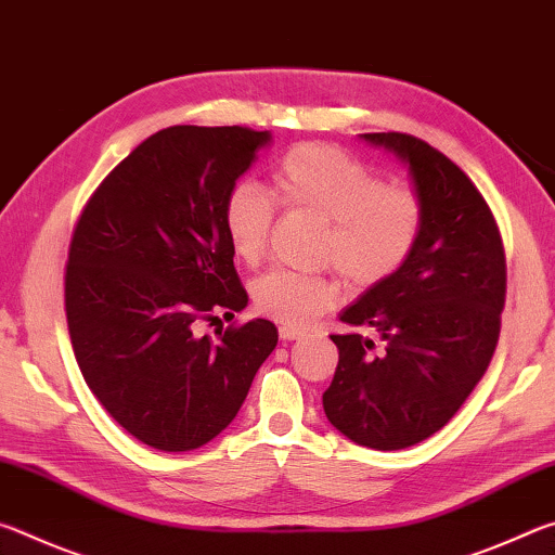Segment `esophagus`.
Instances as JSON below:
<instances>
[{
  "label": "esophagus",
  "mask_w": 555,
  "mask_h": 555,
  "mask_svg": "<svg viewBox=\"0 0 555 555\" xmlns=\"http://www.w3.org/2000/svg\"><path fill=\"white\" fill-rule=\"evenodd\" d=\"M279 335H281V340H298V337H300V335H304V333H300V331H298V327H288V325H281V327H279Z\"/></svg>",
  "instance_id": "obj_1"
}]
</instances>
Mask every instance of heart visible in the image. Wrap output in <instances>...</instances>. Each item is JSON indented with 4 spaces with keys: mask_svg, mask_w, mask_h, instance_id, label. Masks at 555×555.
I'll use <instances>...</instances> for the list:
<instances>
[{
    "mask_svg": "<svg viewBox=\"0 0 555 555\" xmlns=\"http://www.w3.org/2000/svg\"><path fill=\"white\" fill-rule=\"evenodd\" d=\"M267 193L234 185L222 205V228L232 255L255 267L267 255L274 203L323 222L318 259L340 269L352 288H374L406 264L424 230V205L401 185L350 154L325 144H300L281 158ZM343 296L335 274L274 269L251 281V304L288 327H308Z\"/></svg>",
    "mask_w": 555,
    "mask_h": 555,
    "instance_id": "heart-1",
    "label": "heart"
}]
</instances>
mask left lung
I'll list each match as a JSON object with an SVG mask.
<instances>
[{"label": "left lung", "mask_w": 555, "mask_h": 555, "mask_svg": "<svg viewBox=\"0 0 555 555\" xmlns=\"http://www.w3.org/2000/svg\"><path fill=\"white\" fill-rule=\"evenodd\" d=\"M362 139L409 166L424 230L406 264L340 313L372 327L382 350L360 333L331 335L340 360L323 409L352 443L401 450L443 428L490 367L506 261L490 205L446 154L401 131Z\"/></svg>", "instance_id": "1"}]
</instances>
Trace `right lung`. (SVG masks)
<instances>
[{
  "instance_id": "right-lung-1",
  "label": "right lung",
  "mask_w": 555,
  "mask_h": 555,
  "mask_svg": "<svg viewBox=\"0 0 555 555\" xmlns=\"http://www.w3.org/2000/svg\"><path fill=\"white\" fill-rule=\"evenodd\" d=\"M269 131L178 125L156 131L92 193L73 230L65 318L78 367L117 424L166 453L201 448L237 416L279 343L257 318L198 337V321L234 318L247 291L222 205Z\"/></svg>"
}]
</instances>
